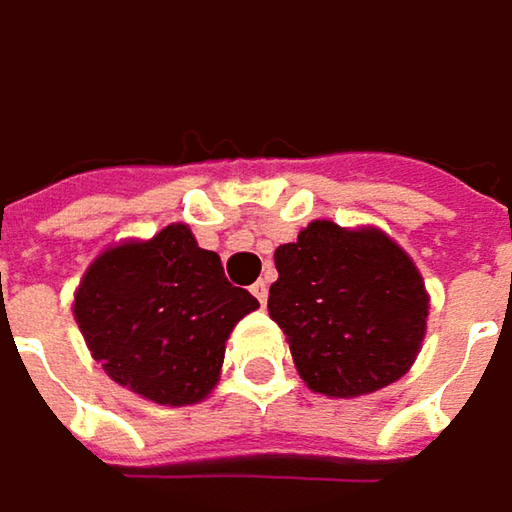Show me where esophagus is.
<instances>
[{
    "mask_svg": "<svg viewBox=\"0 0 512 512\" xmlns=\"http://www.w3.org/2000/svg\"><path fill=\"white\" fill-rule=\"evenodd\" d=\"M250 291H253V296H256V299H259L262 305L268 302V282H265V279H259V282H256V285H253Z\"/></svg>",
    "mask_w": 512,
    "mask_h": 512,
    "instance_id": "obj_1",
    "label": "esophagus"
}]
</instances>
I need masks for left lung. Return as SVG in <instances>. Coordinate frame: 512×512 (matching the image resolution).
<instances>
[{"instance_id":"obj_1","label":"left lung","mask_w":512,"mask_h":512,"mask_svg":"<svg viewBox=\"0 0 512 512\" xmlns=\"http://www.w3.org/2000/svg\"><path fill=\"white\" fill-rule=\"evenodd\" d=\"M268 311L299 377L320 395L357 397L403 377L426 331L429 296L412 259L380 230L311 221L279 244Z\"/></svg>"}]
</instances>
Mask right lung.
Instances as JSON below:
<instances>
[{"label": "right lung", "mask_w": 512, "mask_h": 512, "mask_svg": "<svg viewBox=\"0 0 512 512\" xmlns=\"http://www.w3.org/2000/svg\"><path fill=\"white\" fill-rule=\"evenodd\" d=\"M259 302L227 282L221 259L184 224L106 250L83 276L74 317L109 377L164 406L216 386L224 343Z\"/></svg>", "instance_id": "1"}]
</instances>
